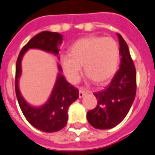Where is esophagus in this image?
<instances>
[{
	"mask_svg": "<svg viewBox=\"0 0 155 155\" xmlns=\"http://www.w3.org/2000/svg\"><path fill=\"white\" fill-rule=\"evenodd\" d=\"M88 93V91L85 88H83V87H81L79 89V97L80 98H82L85 95H86L87 93Z\"/></svg>",
	"mask_w": 155,
	"mask_h": 155,
	"instance_id": "1",
	"label": "esophagus"
}]
</instances>
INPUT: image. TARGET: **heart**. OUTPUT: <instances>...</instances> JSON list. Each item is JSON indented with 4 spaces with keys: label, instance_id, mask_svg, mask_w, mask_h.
<instances>
[{
    "label": "heart",
    "instance_id": "heart-1",
    "mask_svg": "<svg viewBox=\"0 0 155 155\" xmlns=\"http://www.w3.org/2000/svg\"><path fill=\"white\" fill-rule=\"evenodd\" d=\"M119 58V47L114 38L92 35L76 41L69 48V53L60 56V62L71 83L78 81L83 65L87 77L99 83L114 75Z\"/></svg>",
    "mask_w": 155,
    "mask_h": 155
}]
</instances>
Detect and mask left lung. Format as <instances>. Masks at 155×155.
Returning a JSON list of instances; mask_svg holds the SVG:
<instances>
[{
    "mask_svg": "<svg viewBox=\"0 0 155 155\" xmlns=\"http://www.w3.org/2000/svg\"><path fill=\"white\" fill-rule=\"evenodd\" d=\"M117 36L121 56L119 69L107 87L94 93L97 107L87 114L88 123L97 129H109L120 124L135 98V67L126 41L120 34Z\"/></svg>",
    "mask_w": 155,
    "mask_h": 155,
    "instance_id": "left-lung-1",
    "label": "left lung"
}]
</instances>
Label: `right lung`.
<instances>
[{"instance_id":"obj_1","label":"right lung","mask_w":155,"mask_h":155,"mask_svg":"<svg viewBox=\"0 0 155 155\" xmlns=\"http://www.w3.org/2000/svg\"><path fill=\"white\" fill-rule=\"evenodd\" d=\"M63 40L62 35L58 32L41 31L32 37L20 52L16 66V94L19 106L27 120L34 128L42 132L53 133L64 128L68 123L69 106L75 102L79 93L78 88L68 83L62 74V68L58 64L56 83L51 95L44 104L35 107L24 99L19 89V78L21 75V60L29 49H39L58 56L59 46ZM58 59L60 58L58 57Z\"/></svg>"}]
</instances>
